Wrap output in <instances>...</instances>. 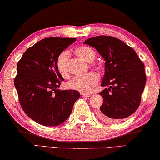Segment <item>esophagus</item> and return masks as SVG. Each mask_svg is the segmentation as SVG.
I'll list each match as a JSON object with an SVG mask.
<instances>
[{
  "instance_id": "34e87169",
  "label": "esophagus",
  "mask_w": 160,
  "mask_h": 160,
  "mask_svg": "<svg viewBox=\"0 0 160 160\" xmlns=\"http://www.w3.org/2000/svg\"><path fill=\"white\" fill-rule=\"evenodd\" d=\"M81 96H82V97H89L90 95H89V94H87V93L82 92V93H81Z\"/></svg>"
}]
</instances>
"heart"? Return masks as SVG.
I'll return each instance as SVG.
<instances>
[{
    "instance_id": "obj_1",
    "label": "heart",
    "mask_w": 160,
    "mask_h": 160,
    "mask_svg": "<svg viewBox=\"0 0 160 160\" xmlns=\"http://www.w3.org/2000/svg\"><path fill=\"white\" fill-rule=\"evenodd\" d=\"M75 53L85 62H90V67L96 71H100L102 69L101 63L92 61L96 58V52L92 48L82 46L76 48ZM70 54L68 51H63L58 56L56 61V66L60 76L64 78H68L70 77V72L68 70V60ZM99 78L97 74L94 72H89L84 76H76L73 79L68 83L67 86L69 89H74L83 92H89L91 89L98 83Z\"/></svg>"
}]
</instances>
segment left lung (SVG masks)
<instances>
[{"mask_svg":"<svg viewBox=\"0 0 160 160\" xmlns=\"http://www.w3.org/2000/svg\"><path fill=\"white\" fill-rule=\"evenodd\" d=\"M102 56L106 67L99 94L103 98L97 115L107 123L119 122L132 115L140 106L146 82L144 64L136 52L114 37L98 36L85 41Z\"/></svg>","mask_w":160,"mask_h":160,"instance_id":"obj_1","label":"left lung"}]
</instances>
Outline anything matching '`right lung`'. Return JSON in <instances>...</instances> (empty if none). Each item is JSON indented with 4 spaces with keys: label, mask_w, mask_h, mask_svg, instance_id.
<instances>
[{
    "label": "right lung",
    "mask_w": 160,
    "mask_h": 160,
    "mask_svg": "<svg viewBox=\"0 0 160 160\" xmlns=\"http://www.w3.org/2000/svg\"><path fill=\"white\" fill-rule=\"evenodd\" d=\"M76 38H43L25 52L17 63L14 86L25 113L43 126H58L71 114L78 91L57 89L64 81L56 66L58 56Z\"/></svg>",
    "instance_id": "right-lung-1"
}]
</instances>
